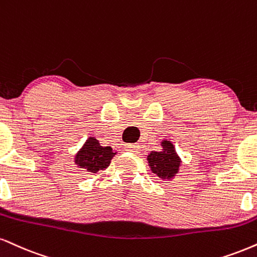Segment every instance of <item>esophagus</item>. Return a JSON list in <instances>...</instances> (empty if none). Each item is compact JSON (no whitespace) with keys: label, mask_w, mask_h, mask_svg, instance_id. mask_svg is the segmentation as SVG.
<instances>
[{"label":"esophagus","mask_w":257,"mask_h":257,"mask_svg":"<svg viewBox=\"0 0 257 257\" xmlns=\"http://www.w3.org/2000/svg\"><path fill=\"white\" fill-rule=\"evenodd\" d=\"M124 148L128 151V152L138 153L139 150H140V146H139L138 144H129V145H125Z\"/></svg>","instance_id":"34e87169"}]
</instances>
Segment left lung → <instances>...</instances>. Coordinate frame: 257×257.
Returning a JSON list of instances; mask_svg holds the SVG:
<instances>
[{"instance_id":"obj_1","label":"left lung","mask_w":257,"mask_h":257,"mask_svg":"<svg viewBox=\"0 0 257 257\" xmlns=\"http://www.w3.org/2000/svg\"><path fill=\"white\" fill-rule=\"evenodd\" d=\"M160 145H162V151L159 152L152 151L147 156L148 166L151 171L159 178L164 181L165 179L170 181V179H174L175 176L178 174L182 160L176 152V148L171 141L163 140Z\"/></svg>"}]
</instances>
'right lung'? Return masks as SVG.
Listing matches in <instances>:
<instances>
[{
	"label": "right lung",
	"instance_id": "1",
	"mask_svg": "<svg viewBox=\"0 0 257 257\" xmlns=\"http://www.w3.org/2000/svg\"><path fill=\"white\" fill-rule=\"evenodd\" d=\"M116 156L110 146H101L95 138H88L74 158L76 168L97 174L110 165L111 159Z\"/></svg>",
	"mask_w": 257,
	"mask_h": 257
}]
</instances>
